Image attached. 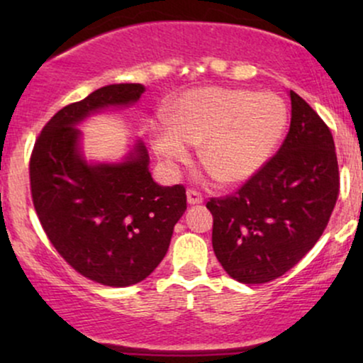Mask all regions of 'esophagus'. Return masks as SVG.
I'll return each mask as SVG.
<instances>
[{"instance_id":"34e87169","label":"esophagus","mask_w":363,"mask_h":363,"mask_svg":"<svg viewBox=\"0 0 363 363\" xmlns=\"http://www.w3.org/2000/svg\"><path fill=\"white\" fill-rule=\"evenodd\" d=\"M187 203L189 205H199V203H203V194L196 189H187Z\"/></svg>"}]
</instances>
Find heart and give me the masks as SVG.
I'll use <instances>...</instances> for the list:
<instances>
[{
  "instance_id": "1",
  "label": "heart",
  "mask_w": 363,
  "mask_h": 363,
  "mask_svg": "<svg viewBox=\"0 0 363 363\" xmlns=\"http://www.w3.org/2000/svg\"><path fill=\"white\" fill-rule=\"evenodd\" d=\"M286 124V107L278 95L201 86L182 95L169 121L152 126V143L167 164H182L191 145L199 162L222 184L252 177L268 160Z\"/></svg>"
}]
</instances>
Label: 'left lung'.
I'll list each match as a JSON object with an SVG mask.
<instances>
[{
	"mask_svg": "<svg viewBox=\"0 0 363 363\" xmlns=\"http://www.w3.org/2000/svg\"><path fill=\"white\" fill-rule=\"evenodd\" d=\"M290 129L278 152L235 193L210 198L213 251L245 285L277 280L314 247L340 194L331 129L290 90Z\"/></svg>",
	"mask_w": 363,
	"mask_h": 363,
	"instance_id": "8db88e82",
	"label": "left lung"
}]
</instances>
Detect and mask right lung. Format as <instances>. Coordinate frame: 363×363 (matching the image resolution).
<instances>
[{"instance_id": "1", "label": "right lung", "mask_w": 363, "mask_h": 363, "mask_svg": "<svg viewBox=\"0 0 363 363\" xmlns=\"http://www.w3.org/2000/svg\"><path fill=\"white\" fill-rule=\"evenodd\" d=\"M143 91L140 83L107 85L62 107L37 136L28 164L32 201L49 242L74 272L107 286L145 280L164 259L187 208L184 186L153 182L143 143L118 165H89L78 152L82 119L136 102Z\"/></svg>"}]
</instances>
